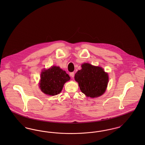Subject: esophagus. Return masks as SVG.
<instances>
[{"label":"esophagus","instance_id":"34e87169","mask_svg":"<svg viewBox=\"0 0 145 145\" xmlns=\"http://www.w3.org/2000/svg\"><path fill=\"white\" fill-rule=\"evenodd\" d=\"M69 75L70 76H71V77H72V78H73L74 77V72H71L70 73H69Z\"/></svg>","mask_w":145,"mask_h":145}]
</instances>
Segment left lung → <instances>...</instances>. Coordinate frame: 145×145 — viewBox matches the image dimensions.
<instances>
[{
	"instance_id": "1",
	"label": "left lung",
	"mask_w": 145,
	"mask_h": 145,
	"mask_svg": "<svg viewBox=\"0 0 145 145\" xmlns=\"http://www.w3.org/2000/svg\"><path fill=\"white\" fill-rule=\"evenodd\" d=\"M82 67V69L79 70L74 76L81 91L86 96L91 98L102 95L108 83V73L102 67L88 63L83 64Z\"/></svg>"
}]
</instances>
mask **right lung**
<instances>
[{
    "label": "right lung",
    "instance_id": "add662e5",
    "mask_svg": "<svg viewBox=\"0 0 145 145\" xmlns=\"http://www.w3.org/2000/svg\"><path fill=\"white\" fill-rule=\"evenodd\" d=\"M69 79L65 71L59 67L53 66L42 72L40 88L45 94L55 96L61 92L64 84Z\"/></svg>",
    "mask_w": 145,
    "mask_h": 145
}]
</instances>
